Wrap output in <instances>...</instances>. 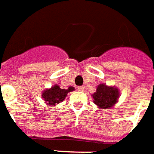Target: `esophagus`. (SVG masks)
I'll return each instance as SVG.
<instances>
[{"mask_svg":"<svg viewBox=\"0 0 154 154\" xmlns=\"http://www.w3.org/2000/svg\"><path fill=\"white\" fill-rule=\"evenodd\" d=\"M78 90L80 91V92H84V91H85V87H84V86H80V87H78Z\"/></svg>","mask_w":154,"mask_h":154,"instance_id":"34e87169","label":"esophagus"}]
</instances>
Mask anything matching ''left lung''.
<instances>
[{
	"mask_svg": "<svg viewBox=\"0 0 154 154\" xmlns=\"http://www.w3.org/2000/svg\"><path fill=\"white\" fill-rule=\"evenodd\" d=\"M94 103L100 109H111L118 102L120 90L115 86L100 84L96 88V92L91 95Z\"/></svg>",
	"mask_w": 154,
	"mask_h": 154,
	"instance_id": "left-lung-1",
	"label": "left lung"
}]
</instances>
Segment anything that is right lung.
Here are the masks:
<instances>
[{
    "label": "right lung",
    "mask_w": 154,
    "mask_h": 154,
    "mask_svg": "<svg viewBox=\"0 0 154 154\" xmlns=\"http://www.w3.org/2000/svg\"><path fill=\"white\" fill-rule=\"evenodd\" d=\"M74 90L75 88L72 86H69L67 89H62L60 88L59 85H54L51 88H46L44 91H42V97L43 98L48 106H56L65 100L69 92Z\"/></svg>",
    "instance_id": "1"
}]
</instances>
